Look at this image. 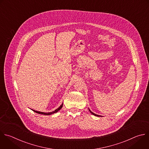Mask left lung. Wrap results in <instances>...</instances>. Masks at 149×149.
Wrapping results in <instances>:
<instances>
[{
  "instance_id": "8db88e82",
  "label": "left lung",
  "mask_w": 149,
  "mask_h": 149,
  "mask_svg": "<svg viewBox=\"0 0 149 149\" xmlns=\"http://www.w3.org/2000/svg\"><path fill=\"white\" fill-rule=\"evenodd\" d=\"M88 110H89V111L92 114V115H95V116H99V117H100V116H100V115H96V114H95V113H93L89 109H88Z\"/></svg>"
}]
</instances>
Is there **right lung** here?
<instances>
[{
    "instance_id": "1",
    "label": "right lung",
    "mask_w": 149,
    "mask_h": 149,
    "mask_svg": "<svg viewBox=\"0 0 149 149\" xmlns=\"http://www.w3.org/2000/svg\"><path fill=\"white\" fill-rule=\"evenodd\" d=\"M63 106V103H62V104L57 109H56L55 111H54L53 112H47V113L46 112H39V111H35V110H33V109H31V110L33 111L34 112H36L37 113H39V114H41V115H50L53 114L54 113H57L58 111H60L62 108Z\"/></svg>"
}]
</instances>
